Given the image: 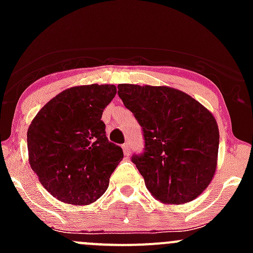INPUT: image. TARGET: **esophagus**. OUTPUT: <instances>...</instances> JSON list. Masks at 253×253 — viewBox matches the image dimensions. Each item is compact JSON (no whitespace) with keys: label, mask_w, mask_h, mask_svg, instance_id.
<instances>
[{"label":"esophagus","mask_w":253,"mask_h":253,"mask_svg":"<svg viewBox=\"0 0 253 253\" xmlns=\"http://www.w3.org/2000/svg\"><path fill=\"white\" fill-rule=\"evenodd\" d=\"M122 149H124L125 155H126V157H129V152H131V144H129L128 142H126L124 145H122Z\"/></svg>","instance_id":"esophagus-1"}]
</instances>
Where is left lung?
Wrapping results in <instances>:
<instances>
[{
	"mask_svg": "<svg viewBox=\"0 0 253 253\" xmlns=\"http://www.w3.org/2000/svg\"><path fill=\"white\" fill-rule=\"evenodd\" d=\"M117 89L143 129L144 152L132 163L148 191L167 205L198 197L216 169L219 129L211 112L170 86L119 84Z\"/></svg>",
	"mask_w": 253,
	"mask_h": 253,
	"instance_id": "8db88e82",
	"label": "left lung"
}]
</instances>
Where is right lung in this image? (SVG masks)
Here are the masks:
<instances>
[{
    "instance_id": "obj_1",
    "label": "right lung",
    "mask_w": 253,
    "mask_h": 253,
    "mask_svg": "<svg viewBox=\"0 0 253 253\" xmlns=\"http://www.w3.org/2000/svg\"><path fill=\"white\" fill-rule=\"evenodd\" d=\"M115 95L112 84L73 86L51 99L30 124V168L58 201L85 206L108 190L124 158L122 148L109 142L101 121Z\"/></svg>"
}]
</instances>
